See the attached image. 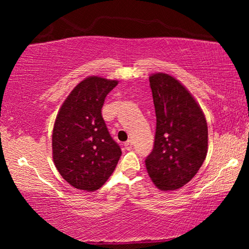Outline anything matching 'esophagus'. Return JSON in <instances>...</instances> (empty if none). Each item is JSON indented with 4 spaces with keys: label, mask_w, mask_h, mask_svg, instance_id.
I'll use <instances>...</instances> for the list:
<instances>
[{
    "label": "esophagus",
    "mask_w": 249,
    "mask_h": 249,
    "mask_svg": "<svg viewBox=\"0 0 249 249\" xmlns=\"http://www.w3.org/2000/svg\"><path fill=\"white\" fill-rule=\"evenodd\" d=\"M124 146H125V149H127V150H130V149H132V147H133V142H132V141L126 142L125 144H124Z\"/></svg>",
    "instance_id": "34e87169"
}]
</instances>
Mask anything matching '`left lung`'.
<instances>
[{"label":"left lung","instance_id":"1","mask_svg":"<svg viewBox=\"0 0 249 249\" xmlns=\"http://www.w3.org/2000/svg\"><path fill=\"white\" fill-rule=\"evenodd\" d=\"M156 112L154 148L145 160L153 182L163 191L187 184L208 153V124L200 105L167 73L149 77Z\"/></svg>","mask_w":249,"mask_h":249}]
</instances>
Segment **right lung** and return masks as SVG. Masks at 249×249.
<instances>
[{
  "instance_id": "add662e5",
  "label": "right lung",
  "mask_w": 249,
  "mask_h": 249,
  "mask_svg": "<svg viewBox=\"0 0 249 249\" xmlns=\"http://www.w3.org/2000/svg\"><path fill=\"white\" fill-rule=\"evenodd\" d=\"M116 80L89 77L80 82L59 109L53 130V158L72 187L95 191L113 174L122 155L102 117L107 95Z\"/></svg>"
}]
</instances>
